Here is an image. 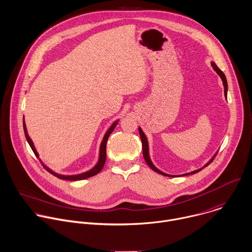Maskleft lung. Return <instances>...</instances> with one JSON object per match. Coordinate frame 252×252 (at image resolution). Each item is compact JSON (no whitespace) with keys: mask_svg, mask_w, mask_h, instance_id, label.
Returning a JSON list of instances; mask_svg holds the SVG:
<instances>
[{"mask_svg":"<svg viewBox=\"0 0 252 252\" xmlns=\"http://www.w3.org/2000/svg\"><path fill=\"white\" fill-rule=\"evenodd\" d=\"M211 65H212V67L214 68V70L218 73V75L220 77V79H221V81H222V84H223V88H224V98L226 99V97H227V82H226V78H225V75L223 74V72L216 65V63L215 62H211ZM138 131H139V135H140V139H141V142H142V153H143V157H144V160L146 161V163H147V165L150 167V168L153 170V171H155V172H157V173H159V174H161V175H164V176H168V177H181V176H187V175H192V174H195V173H198L199 171H201L203 168H205V167H207L213 160H214V158L216 157V155L218 154V151L214 154V156L203 166V167H201V168H199V169H197V170H194V171H191V172H189V173H185V174H181V175H170V174H167V173H165V172H163V171H161V170H159L157 167H155V165L153 164V162L151 161V158H150V155H149V144H148V139H147V137H146V135H145V133L143 132V130H142V128L140 127V126H138Z\"/></svg>","mask_w":252,"mask_h":252,"instance_id":"8db88e82","label":"left lung"}]
</instances>
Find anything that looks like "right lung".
Segmentation results:
<instances>
[{
	"instance_id": "1",
	"label": "right lung",
	"mask_w": 252,
	"mask_h": 252,
	"mask_svg": "<svg viewBox=\"0 0 252 252\" xmlns=\"http://www.w3.org/2000/svg\"><path fill=\"white\" fill-rule=\"evenodd\" d=\"M120 120H117L115 121L112 126L109 127V129L106 131L103 139H102V142H101V145H100V149H99V158H98V161L97 163L92 167L91 169L85 171V172H82V173H79V174H73V175H63V174H58L54 171H52L50 168H48V167L41 161V159L39 158V154L38 152L36 151L35 149V146L32 140V138L30 137L29 133H28V129H27V126H26V123H25V117H24V130H25V135H26V138L30 144V146L32 147L33 153L35 154V156L39 159V161L42 163L44 168L49 172L51 173L52 175H54L55 177L59 178V179H62V180H70V181H76V180H83V179H87V178H90L96 174H98L99 172H101V170L103 169V167L105 165V162H106V158H107V152H106V148H107V141H108V138L110 136V134L113 132V130L115 129L116 126L118 125Z\"/></svg>"
}]
</instances>
